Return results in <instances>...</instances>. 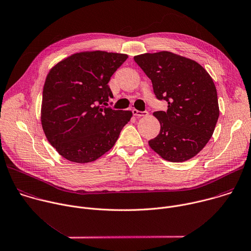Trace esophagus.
<instances>
[{
  "mask_svg": "<svg viewBox=\"0 0 251 251\" xmlns=\"http://www.w3.org/2000/svg\"><path fill=\"white\" fill-rule=\"evenodd\" d=\"M132 112H133V115L138 116V117H142V116L148 115V111H139V110H137V109H133Z\"/></svg>",
  "mask_w": 251,
  "mask_h": 251,
  "instance_id": "esophagus-1",
  "label": "esophagus"
}]
</instances>
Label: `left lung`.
<instances>
[{"label":"left lung","mask_w":251,"mask_h":251,"mask_svg":"<svg viewBox=\"0 0 251 251\" xmlns=\"http://www.w3.org/2000/svg\"><path fill=\"white\" fill-rule=\"evenodd\" d=\"M134 60L151 78L156 99L168 102V110L153 112L160 131L150 147L173 162L195 156L211 139L220 114L212 77L197 62L169 51Z\"/></svg>","instance_id":"left-lung-1"}]
</instances>
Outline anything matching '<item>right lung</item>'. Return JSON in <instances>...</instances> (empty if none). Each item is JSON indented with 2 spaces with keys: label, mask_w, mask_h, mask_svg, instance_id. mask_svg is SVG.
I'll return each mask as SVG.
<instances>
[{
  "label": "right lung",
  "mask_w": 251,
  "mask_h": 251,
  "mask_svg": "<svg viewBox=\"0 0 251 251\" xmlns=\"http://www.w3.org/2000/svg\"><path fill=\"white\" fill-rule=\"evenodd\" d=\"M128 56L79 52L55 65L46 76L41 124L48 142L66 159L91 162L116 143L132 112L106 107L111 75Z\"/></svg>",
  "instance_id": "right-lung-1"
}]
</instances>
